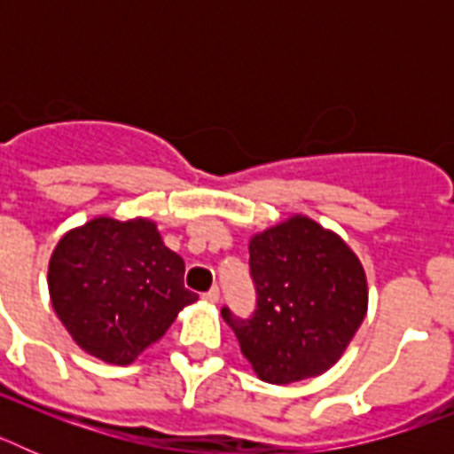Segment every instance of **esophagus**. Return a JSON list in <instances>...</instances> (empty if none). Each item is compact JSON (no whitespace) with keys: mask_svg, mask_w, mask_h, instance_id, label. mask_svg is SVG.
I'll list each match as a JSON object with an SVG mask.
<instances>
[{"mask_svg":"<svg viewBox=\"0 0 454 454\" xmlns=\"http://www.w3.org/2000/svg\"><path fill=\"white\" fill-rule=\"evenodd\" d=\"M204 300H207V302H218V300H220V288L218 286L208 288V291L204 293Z\"/></svg>","mask_w":454,"mask_h":454,"instance_id":"esophagus-1","label":"esophagus"}]
</instances>
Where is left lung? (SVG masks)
<instances>
[{
    "label": "left lung",
    "instance_id": "obj_1",
    "mask_svg": "<svg viewBox=\"0 0 454 454\" xmlns=\"http://www.w3.org/2000/svg\"><path fill=\"white\" fill-rule=\"evenodd\" d=\"M256 309L239 318L223 307L243 356L263 382L291 384L330 371L368 309L366 272L355 252L307 215L250 240Z\"/></svg>",
    "mask_w": 454,
    "mask_h": 454
}]
</instances>
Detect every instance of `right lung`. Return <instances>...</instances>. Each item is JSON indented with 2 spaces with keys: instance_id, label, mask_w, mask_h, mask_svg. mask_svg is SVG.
<instances>
[{
  "instance_id": "1",
  "label": "right lung",
  "mask_w": 454,
  "mask_h": 454,
  "mask_svg": "<svg viewBox=\"0 0 454 454\" xmlns=\"http://www.w3.org/2000/svg\"><path fill=\"white\" fill-rule=\"evenodd\" d=\"M184 268L152 220L92 218L51 254V307L82 350L127 366L198 300L184 286Z\"/></svg>"
}]
</instances>
